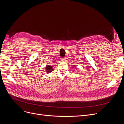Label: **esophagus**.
Returning <instances> with one entry per match:
<instances>
[{"mask_svg": "<svg viewBox=\"0 0 124 124\" xmlns=\"http://www.w3.org/2000/svg\"><path fill=\"white\" fill-rule=\"evenodd\" d=\"M61 61L62 62H65V58H61Z\"/></svg>", "mask_w": 124, "mask_h": 124, "instance_id": "1", "label": "esophagus"}]
</instances>
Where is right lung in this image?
<instances>
[{
    "label": "right lung",
    "mask_w": 124,
    "mask_h": 124,
    "mask_svg": "<svg viewBox=\"0 0 124 124\" xmlns=\"http://www.w3.org/2000/svg\"><path fill=\"white\" fill-rule=\"evenodd\" d=\"M52 66H46V70L47 71V72L48 73V72H51L52 71Z\"/></svg>",
    "instance_id": "obj_1"
}]
</instances>
